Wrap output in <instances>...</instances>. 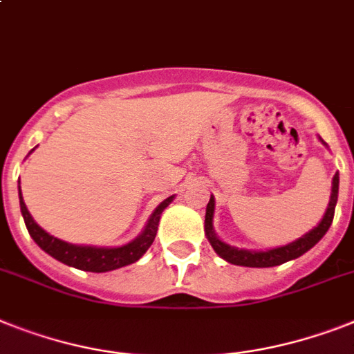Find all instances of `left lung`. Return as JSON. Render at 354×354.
I'll return each mask as SVG.
<instances>
[{
  "instance_id": "8db88e82",
  "label": "left lung",
  "mask_w": 354,
  "mask_h": 354,
  "mask_svg": "<svg viewBox=\"0 0 354 354\" xmlns=\"http://www.w3.org/2000/svg\"><path fill=\"white\" fill-rule=\"evenodd\" d=\"M322 141V139H320ZM324 142V141H322ZM326 145V142H324ZM338 201V174H335L333 177V188H331V198H329V206L324 213L322 221L318 223V226H315L313 230L306 235H302L300 239H297L295 242H289L286 246L273 248V250L266 251H253V250H242V248L230 246L226 242H223L215 235L213 232V212H215V198L213 195L209 197V203L206 206V218H204V232L208 236L209 244L215 250L218 257H223L224 261L230 262V264L235 266H246V268H273V266L284 264L288 261H293V259H299L300 255H304L306 251H309L311 248L317 244L320 239H322L326 233H328L329 226L333 223V217H335V206H337Z\"/></svg>"
}]
</instances>
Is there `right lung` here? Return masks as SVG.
I'll return each mask as SVG.
<instances>
[{"mask_svg": "<svg viewBox=\"0 0 354 354\" xmlns=\"http://www.w3.org/2000/svg\"><path fill=\"white\" fill-rule=\"evenodd\" d=\"M174 201V195L165 198L162 203L156 208V212L151 213V217L148 218L145 230L139 236H136L133 241L119 248H97V246H81V244H70V242L61 241L57 236L46 233L41 226H37L36 221L32 218L23 201L21 189H19V206H21V215L25 218L26 230L30 233L37 246L43 251H46L48 255L54 257L55 261L63 262L66 266L77 268L83 271H92V273H104V271H112L122 268V266L133 264L141 259L146 253V250L151 246V242L157 235V227H159L160 213L165 212L170 203Z\"/></svg>", "mask_w": 354, "mask_h": 354, "instance_id": "add662e5", "label": "right lung"}]
</instances>
